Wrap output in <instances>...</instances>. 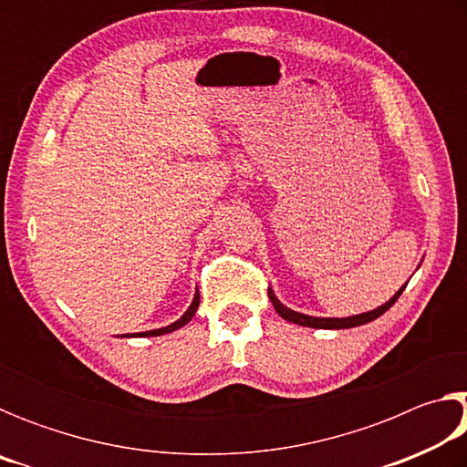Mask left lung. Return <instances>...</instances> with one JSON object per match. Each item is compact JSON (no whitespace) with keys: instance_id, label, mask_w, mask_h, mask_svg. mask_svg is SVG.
Here are the masks:
<instances>
[{"instance_id":"1","label":"left lung","mask_w":467,"mask_h":467,"mask_svg":"<svg viewBox=\"0 0 467 467\" xmlns=\"http://www.w3.org/2000/svg\"><path fill=\"white\" fill-rule=\"evenodd\" d=\"M408 286V282L401 286L395 295L383 303L381 306H377L373 311H367V313H360V315H352V317H313V315H305V313H298V311H292L288 309L286 305H282L278 296L274 295V290L270 288L267 290V296H270L272 305L275 313L280 315L282 319H286L290 323H296V326H303V327H313V329H348V327H358V326H365V323L375 321L377 317H381L385 311H389V306L395 303V300L400 298L401 292Z\"/></svg>"}]
</instances>
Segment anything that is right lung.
Here are the masks:
<instances>
[{"instance_id": "add662e5", "label": "right lung", "mask_w": 467, "mask_h": 467, "mask_svg": "<svg viewBox=\"0 0 467 467\" xmlns=\"http://www.w3.org/2000/svg\"><path fill=\"white\" fill-rule=\"evenodd\" d=\"M197 306H200V290H195V295H193L192 305H189V309H187L183 315H181V317H179L175 323H171V326H167V327H158V329H150V331H140V334H125V336H121V337H152V336L172 334V331L181 329V327L187 326V323L193 319ZM117 337H119V336H117Z\"/></svg>"}]
</instances>
